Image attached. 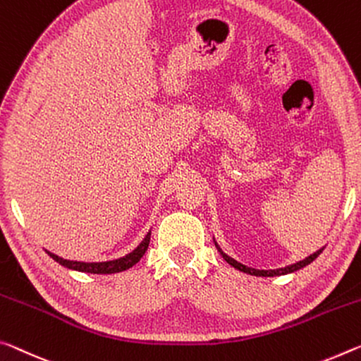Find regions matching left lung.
Listing matches in <instances>:
<instances>
[{
	"label": "left lung",
	"instance_id": "left-lung-1",
	"mask_svg": "<svg viewBox=\"0 0 361 361\" xmlns=\"http://www.w3.org/2000/svg\"><path fill=\"white\" fill-rule=\"evenodd\" d=\"M214 243H215V239H214ZM215 245H216V249H219V252L221 254L223 259H225L228 263H230L231 267L236 268V270L243 271V273H247V274H252V276H267V278H268V276H281V274H288V273H294V271H297V270H300V268L310 265V263H312L314 259H317V257H318L319 254H322L323 249H324V247H322L319 250H317V252H313L312 255L305 257L304 260L295 262V263H293V265H288V267H284V268H276V270H257V268L245 267V265H243V263H239L238 260L231 259L230 255H226L225 252H223L219 244L215 243Z\"/></svg>",
	"mask_w": 361,
	"mask_h": 361
}]
</instances>
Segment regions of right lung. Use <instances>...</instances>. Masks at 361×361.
Returning a JSON list of instances; mask_svg holds the SVG:
<instances>
[{
	"mask_svg": "<svg viewBox=\"0 0 361 361\" xmlns=\"http://www.w3.org/2000/svg\"><path fill=\"white\" fill-rule=\"evenodd\" d=\"M149 241H151V231L146 234L145 239H142L141 244L136 247L135 250H131L130 254L125 257H120V259L116 260H109V262H75V260H66L62 257L56 255L53 252L47 250L48 255L51 259L56 260L57 263H61L62 267L71 268V270H77V271H83V273H93V274H112V273H118V271H125L131 268L136 263L140 262V259L149 247Z\"/></svg>",
	"mask_w": 361,
	"mask_h": 361,
	"instance_id": "right-lung-1",
	"label": "right lung"
}]
</instances>
